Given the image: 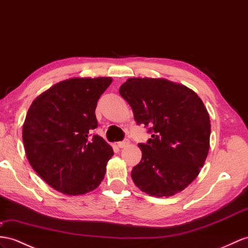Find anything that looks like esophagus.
I'll return each instance as SVG.
<instances>
[{
  "instance_id": "obj_1",
  "label": "esophagus",
  "mask_w": 248,
  "mask_h": 248,
  "mask_svg": "<svg viewBox=\"0 0 248 248\" xmlns=\"http://www.w3.org/2000/svg\"><path fill=\"white\" fill-rule=\"evenodd\" d=\"M129 143H130L129 139H124V140H123V141H119V142L117 143V145H118V147H119L120 149H123V148H125L126 145H129Z\"/></svg>"
}]
</instances>
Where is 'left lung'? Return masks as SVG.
I'll return each mask as SVG.
<instances>
[{
	"mask_svg": "<svg viewBox=\"0 0 248 248\" xmlns=\"http://www.w3.org/2000/svg\"><path fill=\"white\" fill-rule=\"evenodd\" d=\"M119 94L131 106L137 124L151 138L139 143L142 157L132 179L142 192L170 197L198 176L209 150L211 120L193 90L162 78H129Z\"/></svg>",
	"mask_w": 248,
	"mask_h": 248,
	"instance_id": "8db88e82",
	"label": "left lung"
}]
</instances>
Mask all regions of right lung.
<instances>
[{"instance_id":"add662e5","label":"right lung","mask_w":248,"mask_h":248,"mask_svg":"<svg viewBox=\"0 0 248 248\" xmlns=\"http://www.w3.org/2000/svg\"><path fill=\"white\" fill-rule=\"evenodd\" d=\"M111 78H70L58 82L31 104L23 125L30 166L54 189L82 195L103 181L113 150L97 128V101Z\"/></svg>"}]
</instances>
